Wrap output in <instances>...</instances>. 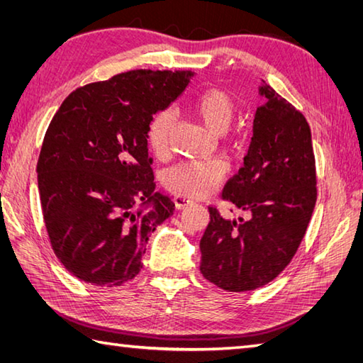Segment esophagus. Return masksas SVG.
I'll return each mask as SVG.
<instances>
[{"instance_id": "esophagus-1", "label": "esophagus", "mask_w": 363, "mask_h": 363, "mask_svg": "<svg viewBox=\"0 0 363 363\" xmlns=\"http://www.w3.org/2000/svg\"><path fill=\"white\" fill-rule=\"evenodd\" d=\"M174 204H176L177 209H184V207L194 204V199H190L187 196H182V195H176L174 196Z\"/></svg>"}]
</instances>
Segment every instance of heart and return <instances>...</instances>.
I'll return each mask as SVG.
<instances>
[{
  "label": "heart",
  "instance_id": "1",
  "mask_svg": "<svg viewBox=\"0 0 363 363\" xmlns=\"http://www.w3.org/2000/svg\"><path fill=\"white\" fill-rule=\"evenodd\" d=\"M189 109L203 125L215 134H221L230 125L235 115L233 96L221 89H209L189 101ZM173 130V115L159 112L148 126V143L156 156L168 151ZM226 174V165L218 159L181 162L167 173V187L174 194L190 198L211 195Z\"/></svg>",
  "mask_w": 363,
  "mask_h": 363
}]
</instances>
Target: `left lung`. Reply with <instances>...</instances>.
<instances>
[{
    "instance_id": "left-lung-1",
    "label": "left lung",
    "mask_w": 363,
    "mask_h": 363,
    "mask_svg": "<svg viewBox=\"0 0 363 363\" xmlns=\"http://www.w3.org/2000/svg\"><path fill=\"white\" fill-rule=\"evenodd\" d=\"M252 137L243 167L223 189V199L250 213L225 220L209 207L199 243L207 281L228 291L272 282L290 264L317 203L311 126L304 115L262 79Z\"/></svg>"
}]
</instances>
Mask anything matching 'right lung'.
<instances>
[{
    "label": "right lung",
    "mask_w": 363,
    "mask_h": 363,
    "mask_svg": "<svg viewBox=\"0 0 363 363\" xmlns=\"http://www.w3.org/2000/svg\"><path fill=\"white\" fill-rule=\"evenodd\" d=\"M194 72L133 70L65 98L37 162L43 220L57 259L78 279L117 287L142 269L145 246L174 212L156 191L148 126Z\"/></svg>",
    "instance_id": "right-lung-1"
}]
</instances>
